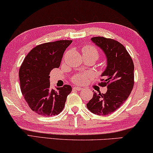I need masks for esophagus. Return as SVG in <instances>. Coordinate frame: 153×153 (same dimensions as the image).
Masks as SVG:
<instances>
[{
    "label": "esophagus",
    "mask_w": 153,
    "mask_h": 153,
    "mask_svg": "<svg viewBox=\"0 0 153 153\" xmlns=\"http://www.w3.org/2000/svg\"><path fill=\"white\" fill-rule=\"evenodd\" d=\"M74 90H77V91H80V90H82V88H80V87H74V88H73Z\"/></svg>",
    "instance_id": "1"
}]
</instances>
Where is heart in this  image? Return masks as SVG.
Returning <instances> with one entry per match:
<instances>
[{"label":"heart","mask_w":153,"mask_h":153,"mask_svg":"<svg viewBox=\"0 0 153 153\" xmlns=\"http://www.w3.org/2000/svg\"><path fill=\"white\" fill-rule=\"evenodd\" d=\"M82 53L84 57H93L96 60L99 57V51L97 49L92 45H86L82 48ZM90 75L89 74H78L72 78V81L75 84L82 85L88 80Z\"/></svg>","instance_id":"heart-1"}]
</instances>
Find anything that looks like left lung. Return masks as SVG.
<instances>
[{"label": "left lung", "instance_id": "obj_1", "mask_svg": "<svg viewBox=\"0 0 153 153\" xmlns=\"http://www.w3.org/2000/svg\"><path fill=\"white\" fill-rule=\"evenodd\" d=\"M107 57L105 71L99 85L107 87L105 94L94 92L87 107L97 115H107L117 111L131 94L134 85V65L126 48L120 42L103 36L91 39Z\"/></svg>", "mask_w": 153, "mask_h": 153}]
</instances>
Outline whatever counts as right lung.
<instances>
[{
	"instance_id": "right-lung-1",
	"label": "right lung",
	"mask_w": 153,
	"mask_h": 153,
	"mask_svg": "<svg viewBox=\"0 0 153 153\" xmlns=\"http://www.w3.org/2000/svg\"><path fill=\"white\" fill-rule=\"evenodd\" d=\"M72 40L48 42L29 52L19 71L20 90L32 111L46 117L58 115L62 111L67 96L72 88L65 85L53 90L50 88L49 74L61 64L65 50Z\"/></svg>"
}]
</instances>
